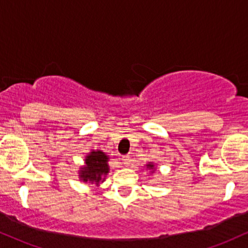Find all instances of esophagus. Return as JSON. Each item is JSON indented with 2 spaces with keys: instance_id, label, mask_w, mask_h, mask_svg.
Wrapping results in <instances>:
<instances>
[{
  "instance_id": "1",
  "label": "esophagus",
  "mask_w": 248,
  "mask_h": 248,
  "mask_svg": "<svg viewBox=\"0 0 248 248\" xmlns=\"http://www.w3.org/2000/svg\"><path fill=\"white\" fill-rule=\"evenodd\" d=\"M121 160H122V163L126 164V166H128V164H130V158H129V156H128V155L122 156Z\"/></svg>"
}]
</instances>
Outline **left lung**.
<instances>
[{
  "label": "left lung",
  "instance_id": "1",
  "mask_svg": "<svg viewBox=\"0 0 248 248\" xmlns=\"http://www.w3.org/2000/svg\"><path fill=\"white\" fill-rule=\"evenodd\" d=\"M147 168H148V169H152V171L154 172V169H155V166H154L153 163H148V164H147Z\"/></svg>",
  "mask_w": 248,
  "mask_h": 248
}]
</instances>
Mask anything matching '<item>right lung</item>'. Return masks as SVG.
Returning a JSON list of instances; mask_svg holds the SVG:
<instances>
[{"instance_id": "1", "label": "right lung", "mask_w": 248, "mask_h": 248, "mask_svg": "<svg viewBox=\"0 0 248 248\" xmlns=\"http://www.w3.org/2000/svg\"><path fill=\"white\" fill-rule=\"evenodd\" d=\"M108 156L101 150H93L85 158V166L79 170V178L86 183L99 186L104 182L105 176L109 172Z\"/></svg>"}]
</instances>
